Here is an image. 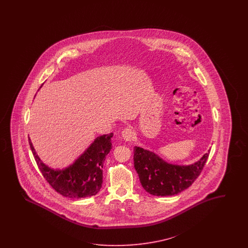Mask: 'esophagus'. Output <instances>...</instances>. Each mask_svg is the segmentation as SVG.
Returning a JSON list of instances; mask_svg holds the SVG:
<instances>
[{
    "label": "esophagus",
    "mask_w": 248,
    "mask_h": 248,
    "mask_svg": "<svg viewBox=\"0 0 248 248\" xmlns=\"http://www.w3.org/2000/svg\"><path fill=\"white\" fill-rule=\"evenodd\" d=\"M122 136H123V139L124 140V141H127V142H130V141H132L133 139H134V132L131 130V129H129V128H126V129H124L123 132H122Z\"/></svg>",
    "instance_id": "34e87169"
}]
</instances>
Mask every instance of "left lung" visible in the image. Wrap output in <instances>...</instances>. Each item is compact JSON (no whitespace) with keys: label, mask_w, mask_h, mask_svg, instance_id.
<instances>
[{"label":"left lung","mask_w":248,"mask_h":248,"mask_svg":"<svg viewBox=\"0 0 248 248\" xmlns=\"http://www.w3.org/2000/svg\"><path fill=\"white\" fill-rule=\"evenodd\" d=\"M134 164L143 189L150 195L168 196L187 189L203 170L209 155L204 154L194 164L173 165L155 153L135 146Z\"/></svg>","instance_id":"obj_1"}]
</instances>
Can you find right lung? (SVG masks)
I'll return each mask as SVG.
<instances>
[{"label": "right lung", "instance_id": "add662e5", "mask_svg": "<svg viewBox=\"0 0 248 248\" xmlns=\"http://www.w3.org/2000/svg\"><path fill=\"white\" fill-rule=\"evenodd\" d=\"M113 134L97 136L75 162L62 169H54L38 156L29 137L31 150L45 180L62 195L84 198L95 195L103 184V165L112 149Z\"/></svg>", "mask_w": 248, "mask_h": 248}]
</instances>
